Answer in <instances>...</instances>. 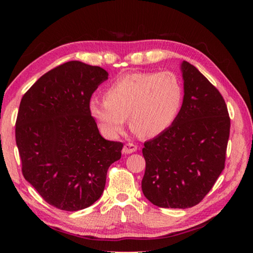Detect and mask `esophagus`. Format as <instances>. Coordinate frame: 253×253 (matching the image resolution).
<instances>
[{
  "label": "esophagus",
  "mask_w": 253,
  "mask_h": 253,
  "mask_svg": "<svg viewBox=\"0 0 253 253\" xmlns=\"http://www.w3.org/2000/svg\"><path fill=\"white\" fill-rule=\"evenodd\" d=\"M137 151V146L133 143H126L125 146L123 148V153L124 154H130L132 152H136Z\"/></svg>",
  "instance_id": "1"
}]
</instances>
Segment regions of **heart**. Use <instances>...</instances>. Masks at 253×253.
<instances>
[{
    "mask_svg": "<svg viewBox=\"0 0 253 253\" xmlns=\"http://www.w3.org/2000/svg\"><path fill=\"white\" fill-rule=\"evenodd\" d=\"M184 103V87L175 74L135 73L115 80L105 99L90 98L88 109L102 133L121 135L127 116L133 131L155 137L173 125Z\"/></svg>",
    "mask_w": 253,
    "mask_h": 253,
    "instance_id": "b5f03b06",
    "label": "heart"
}]
</instances>
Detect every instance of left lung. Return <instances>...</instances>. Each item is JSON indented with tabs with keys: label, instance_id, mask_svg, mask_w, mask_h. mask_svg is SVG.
<instances>
[{
	"label": "left lung",
	"instance_id": "left-lung-1",
	"mask_svg": "<svg viewBox=\"0 0 253 253\" xmlns=\"http://www.w3.org/2000/svg\"><path fill=\"white\" fill-rule=\"evenodd\" d=\"M184 103L173 125L144 142L141 188L160 208L196 206L212 189L225 166L230 120L222 94L184 61Z\"/></svg>",
	"mask_w": 253,
	"mask_h": 253
}]
</instances>
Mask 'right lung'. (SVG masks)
Listing matches in <instances>:
<instances>
[{
  "label": "right lung",
  "mask_w": 253,
  "mask_h": 253,
  "mask_svg": "<svg viewBox=\"0 0 253 253\" xmlns=\"http://www.w3.org/2000/svg\"><path fill=\"white\" fill-rule=\"evenodd\" d=\"M107 78L103 68L71 61L41 76L20 101L15 136L23 175L64 211L92 206L110 165L121 159L123 143L102 137L88 109Z\"/></svg>",
  "instance_id": "obj_1"
}]
</instances>
